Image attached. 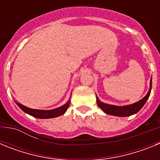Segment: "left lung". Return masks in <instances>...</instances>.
Returning <instances> with one entry per match:
<instances>
[{"instance_id":"obj_1","label":"left lung","mask_w":160,"mask_h":160,"mask_svg":"<svg viewBox=\"0 0 160 160\" xmlns=\"http://www.w3.org/2000/svg\"><path fill=\"white\" fill-rule=\"evenodd\" d=\"M152 78H151V82H150V89L148 94L146 96L139 100L137 102L133 103L131 105L123 106V107H118V106L110 105V104H107L102 102L100 101L98 99V98L97 97V103L98 106L106 114H111V115H114V116H119V117H127L131 116L132 114H136L137 112L140 111L141 108L144 106V104L146 103L147 100L149 98L150 94H151V90H152Z\"/></svg>"}]
</instances>
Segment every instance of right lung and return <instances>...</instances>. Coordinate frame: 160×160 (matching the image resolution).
I'll list each match as a JSON object with an SVG mask.
<instances>
[{"label":"right lung","mask_w":160,"mask_h":160,"mask_svg":"<svg viewBox=\"0 0 160 160\" xmlns=\"http://www.w3.org/2000/svg\"><path fill=\"white\" fill-rule=\"evenodd\" d=\"M17 105L22 109L24 112H25L26 114H29L31 116L35 117V118H55V117H58L62 114H64L66 111V110L68 109L69 106H70V100L69 99V101L64 104L63 106L60 107H58L56 109H53V110H49V111H45V110H36V109H31L27 107H25L24 105L21 104V103L17 102Z\"/></svg>","instance_id":"1"}]
</instances>
